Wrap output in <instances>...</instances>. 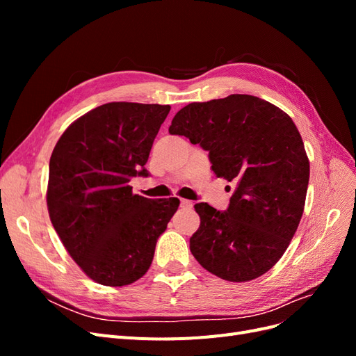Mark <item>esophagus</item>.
Masks as SVG:
<instances>
[{"instance_id": "esophagus-1", "label": "esophagus", "mask_w": 356, "mask_h": 356, "mask_svg": "<svg viewBox=\"0 0 356 356\" xmlns=\"http://www.w3.org/2000/svg\"><path fill=\"white\" fill-rule=\"evenodd\" d=\"M179 203H181V208H186V209H191V208H193V202H191V200L181 199Z\"/></svg>"}]
</instances>
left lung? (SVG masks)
<instances>
[{"instance_id": "1", "label": "left lung", "mask_w": 356, "mask_h": 356, "mask_svg": "<svg viewBox=\"0 0 356 356\" xmlns=\"http://www.w3.org/2000/svg\"><path fill=\"white\" fill-rule=\"evenodd\" d=\"M170 135L209 153L213 174L233 182L229 208L196 203L190 238L199 264L224 281L246 282L279 261L305 211L309 159L291 117L251 95L193 102L179 110Z\"/></svg>"}]
</instances>
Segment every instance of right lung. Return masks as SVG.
Listing matches in <instances>:
<instances>
[{
  "label": "right lung",
  "mask_w": 356,
  "mask_h": 356,
  "mask_svg": "<svg viewBox=\"0 0 356 356\" xmlns=\"http://www.w3.org/2000/svg\"><path fill=\"white\" fill-rule=\"evenodd\" d=\"M169 105L110 102L75 120L53 149L47 208L72 260L95 282L129 285L152 266L177 197L134 195Z\"/></svg>",
  "instance_id": "right-lung-1"
}]
</instances>
